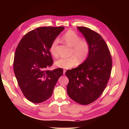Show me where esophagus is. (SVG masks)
<instances>
[{
	"instance_id": "1",
	"label": "esophagus",
	"mask_w": 129,
	"mask_h": 129,
	"mask_svg": "<svg viewBox=\"0 0 129 129\" xmlns=\"http://www.w3.org/2000/svg\"><path fill=\"white\" fill-rule=\"evenodd\" d=\"M66 70H63V74H64L66 73Z\"/></svg>"
}]
</instances>
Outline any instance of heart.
Segmentation results:
<instances>
[{"mask_svg": "<svg viewBox=\"0 0 129 129\" xmlns=\"http://www.w3.org/2000/svg\"><path fill=\"white\" fill-rule=\"evenodd\" d=\"M61 39L68 45L73 47L72 56L69 58H59L55 62L58 68L69 69L77 64L78 59L80 62L84 61L90 52V45L85 40H81L80 37L72 30H69L64 34ZM58 43L57 39L54 40L50 47V52L54 56H57L56 47Z\"/></svg>", "mask_w": 129, "mask_h": 129, "instance_id": "obj_1", "label": "heart"}]
</instances>
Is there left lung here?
<instances>
[{
    "mask_svg": "<svg viewBox=\"0 0 129 129\" xmlns=\"http://www.w3.org/2000/svg\"><path fill=\"white\" fill-rule=\"evenodd\" d=\"M77 28L88 42L90 52L77 68L66 72L69 79L67 93L76 102L87 105L97 100L106 88L110 77L112 57L106 42L98 33L85 27Z\"/></svg>",
    "mask_w": 129,
    "mask_h": 129,
    "instance_id": "8db88e82",
    "label": "left lung"
}]
</instances>
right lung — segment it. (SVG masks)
<instances>
[{"label": "right lung", "instance_id": "add662e5", "mask_svg": "<svg viewBox=\"0 0 129 129\" xmlns=\"http://www.w3.org/2000/svg\"><path fill=\"white\" fill-rule=\"evenodd\" d=\"M64 27H41L27 33L16 49L13 70L25 97L34 103L49 99L63 69L46 70L53 65L50 47Z\"/></svg>", "mask_w": 129, "mask_h": 129}]
</instances>
